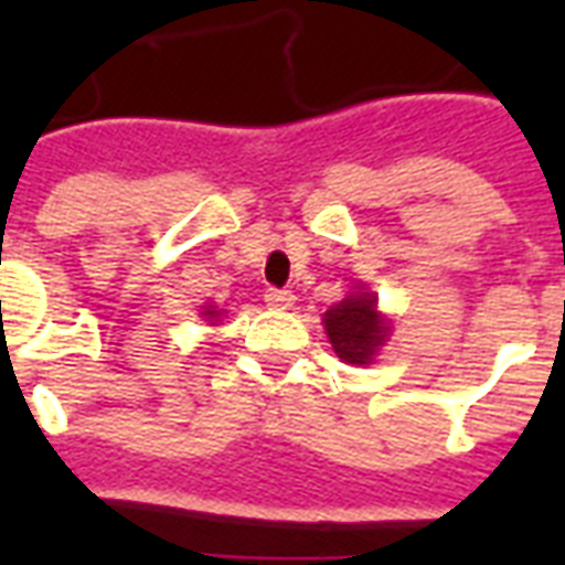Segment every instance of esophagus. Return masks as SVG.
I'll return each instance as SVG.
<instances>
[{"instance_id": "obj_1", "label": "esophagus", "mask_w": 565, "mask_h": 565, "mask_svg": "<svg viewBox=\"0 0 565 565\" xmlns=\"http://www.w3.org/2000/svg\"><path fill=\"white\" fill-rule=\"evenodd\" d=\"M264 299H266V305H269V308L287 310V308H292V301H296V296H292L290 290H278V287H269Z\"/></svg>"}]
</instances>
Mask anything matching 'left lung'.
<instances>
[{"label": "left lung", "mask_w": 565, "mask_h": 565, "mask_svg": "<svg viewBox=\"0 0 565 565\" xmlns=\"http://www.w3.org/2000/svg\"><path fill=\"white\" fill-rule=\"evenodd\" d=\"M326 334L334 345L337 358L354 366H366L375 361L377 349L386 343L390 326L377 313L375 292L366 287H354L343 301H337L334 308L326 310Z\"/></svg>", "instance_id": "obj_1"}]
</instances>
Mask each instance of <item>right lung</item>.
<instances>
[{"label": "right lung", "mask_w": 565, "mask_h": 565, "mask_svg": "<svg viewBox=\"0 0 565 565\" xmlns=\"http://www.w3.org/2000/svg\"><path fill=\"white\" fill-rule=\"evenodd\" d=\"M202 317H207V319H211V322H213V319L222 317V313H220V310H216V308H213V305H207V308L202 310Z\"/></svg>", "instance_id": "obj_1"}]
</instances>
